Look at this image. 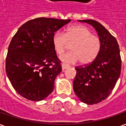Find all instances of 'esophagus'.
Returning <instances> with one entry per match:
<instances>
[{"label":"esophagus","instance_id":"esophagus-1","mask_svg":"<svg viewBox=\"0 0 126 126\" xmlns=\"http://www.w3.org/2000/svg\"><path fill=\"white\" fill-rule=\"evenodd\" d=\"M61 67H62V70H66V69H67V68H69L70 66H69V65H66V64H64V63H63V64L61 65Z\"/></svg>","mask_w":126,"mask_h":126}]
</instances>
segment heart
Masks as SVG:
<instances>
[{"label":"heart","mask_w":126,"mask_h":126,"mask_svg":"<svg viewBox=\"0 0 126 126\" xmlns=\"http://www.w3.org/2000/svg\"><path fill=\"white\" fill-rule=\"evenodd\" d=\"M51 42L54 49L61 55L67 47V43L71 44L69 51L60 56V60L65 63L72 64L78 61L81 64L93 62L99 54L101 49L100 38L93 35L91 31L81 25L67 27L64 33L56 32L52 35Z\"/></svg>","instance_id":"obj_1"}]
</instances>
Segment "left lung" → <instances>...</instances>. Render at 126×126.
<instances>
[{
	"label": "left lung",
	"instance_id": "obj_1",
	"mask_svg": "<svg viewBox=\"0 0 126 126\" xmlns=\"http://www.w3.org/2000/svg\"><path fill=\"white\" fill-rule=\"evenodd\" d=\"M78 21L95 28L101 41V49L92 63L75 67L73 89L81 102L97 104L110 95L119 78L121 70L119 46L116 38L99 22L91 19Z\"/></svg>",
	"mask_w": 126,
	"mask_h": 126
}]
</instances>
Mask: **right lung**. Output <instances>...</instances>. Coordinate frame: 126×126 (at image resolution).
<instances>
[{"instance_id":"1","label":"right lung","mask_w":126,"mask_h":126,"mask_svg":"<svg viewBox=\"0 0 126 126\" xmlns=\"http://www.w3.org/2000/svg\"><path fill=\"white\" fill-rule=\"evenodd\" d=\"M70 21L36 18L23 24L13 36L5 70L13 88L22 97L40 101L54 91L55 79L62 68L51 37Z\"/></svg>"}]
</instances>
